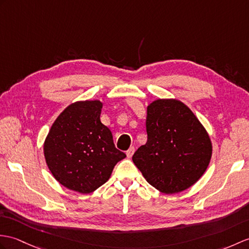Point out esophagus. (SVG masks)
Returning a JSON list of instances; mask_svg holds the SVG:
<instances>
[{"label": "esophagus", "mask_w": 249, "mask_h": 249, "mask_svg": "<svg viewBox=\"0 0 249 249\" xmlns=\"http://www.w3.org/2000/svg\"><path fill=\"white\" fill-rule=\"evenodd\" d=\"M134 153H135V147H130L128 151L126 152V155H127V157L128 158H131L132 157V155H134Z\"/></svg>", "instance_id": "1"}]
</instances>
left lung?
Wrapping results in <instances>:
<instances>
[{"label":"left lung","mask_w":249,"mask_h":249,"mask_svg":"<svg viewBox=\"0 0 249 249\" xmlns=\"http://www.w3.org/2000/svg\"><path fill=\"white\" fill-rule=\"evenodd\" d=\"M147 141L132 156L146 181L165 194L187 190L204 175L212 156L205 127L175 98L147 106Z\"/></svg>","instance_id":"left-lung-1"}]
</instances>
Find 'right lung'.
I'll list each match as a JSON object with an SVG mask.
<instances>
[{"label": "right lung", "mask_w": 249, "mask_h": 249, "mask_svg": "<svg viewBox=\"0 0 249 249\" xmlns=\"http://www.w3.org/2000/svg\"><path fill=\"white\" fill-rule=\"evenodd\" d=\"M103 104L80 101L69 105L45 138V162L63 187L88 194L103 186L126 155L115 148L110 129L101 122Z\"/></svg>", "instance_id": "1"}]
</instances>
